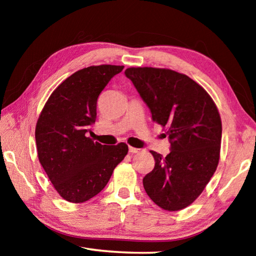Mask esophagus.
<instances>
[{
	"instance_id": "34e87169",
	"label": "esophagus",
	"mask_w": 256,
	"mask_h": 256,
	"mask_svg": "<svg viewBox=\"0 0 256 256\" xmlns=\"http://www.w3.org/2000/svg\"><path fill=\"white\" fill-rule=\"evenodd\" d=\"M128 151H130V152H131V154H138V152H140L141 149L133 148V146H128Z\"/></svg>"
}]
</instances>
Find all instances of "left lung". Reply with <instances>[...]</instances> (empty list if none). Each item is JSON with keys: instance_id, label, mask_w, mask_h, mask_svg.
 Instances as JSON below:
<instances>
[{"instance_id": "8db88e82", "label": "left lung", "mask_w": 256, "mask_h": 256, "mask_svg": "<svg viewBox=\"0 0 256 256\" xmlns=\"http://www.w3.org/2000/svg\"><path fill=\"white\" fill-rule=\"evenodd\" d=\"M124 73L154 122L167 128L170 142L166 157L151 151L154 168L144 178L146 192L164 210L184 209L196 200L218 166L219 112L209 94L182 73L156 68H128Z\"/></svg>"}]
</instances>
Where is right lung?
<instances>
[{"mask_svg":"<svg viewBox=\"0 0 256 256\" xmlns=\"http://www.w3.org/2000/svg\"><path fill=\"white\" fill-rule=\"evenodd\" d=\"M120 66H89L64 80L36 125L38 159L64 200L82 203L105 188L128 146H105L88 138L97 118V99Z\"/></svg>","mask_w":256,"mask_h":256,"instance_id":"1","label":"right lung"}]
</instances>
